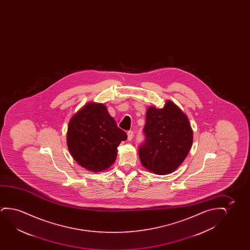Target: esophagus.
Returning <instances> with one entry per match:
<instances>
[{"instance_id": "34e87169", "label": "esophagus", "mask_w": 250, "mask_h": 250, "mask_svg": "<svg viewBox=\"0 0 250 250\" xmlns=\"http://www.w3.org/2000/svg\"><path fill=\"white\" fill-rule=\"evenodd\" d=\"M134 133L132 130H129L128 132H127V139L128 140L130 141L132 138H133Z\"/></svg>"}]
</instances>
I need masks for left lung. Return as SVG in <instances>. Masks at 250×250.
Masks as SVG:
<instances>
[{
	"label": "left lung",
	"mask_w": 250,
	"mask_h": 250,
	"mask_svg": "<svg viewBox=\"0 0 250 250\" xmlns=\"http://www.w3.org/2000/svg\"><path fill=\"white\" fill-rule=\"evenodd\" d=\"M144 133L146 140L139 147L141 163L155 174L177 170L191 148L193 130L188 117L169 100L163 108L147 107Z\"/></svg>",
	"instance_id": "left-lung-1"
}]
</instances>
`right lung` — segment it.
<instances>
[{"instance_id":"1","label":"right lung","mask_w":250,"mask_h":250,"mask_svg":"<svg viewBox=\"0 0 250 250\" xmlns=\"http://www.w3.org/2000/svg\"><path fill=\"white\" fill-rule=\"evenodd\" d=\"M127 135L103 103H88L71 118L66 144L72 158L93 172L109 168L116 160L120 143Z\"/></svg>"}]
</instances>
